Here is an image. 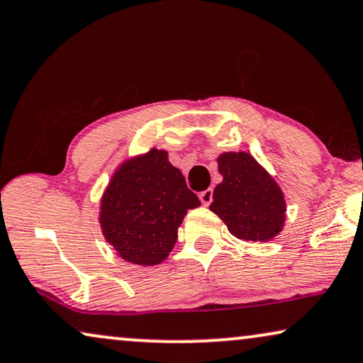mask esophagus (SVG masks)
I'll return each mask as SVG.
<instances>
[{"label":"esophagus","instance_id":"34e87169","mask_svg":"<svg viewBox=\"0 0 363 363\" xmlns=\"http://www.w3.org/2000/svg\"><path fill=\"white\" fill-rule=\"evenodd\" d=\"M212 196H214V191L206 189V191H202L201 194H199V199H201V202L204 206H209L211 202H212Z\"/></svg>","mask_w":363,"mask_h":363}]
</instances>
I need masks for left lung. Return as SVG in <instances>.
<instances>
[{
    "label": "left lung",
    "mask_w": 363,
    "mask_h": 363,
    "mask_svg": "<svg viewBox=\"0 0 363 363\" xmlns=\"http://www.w3.org/2000/svg\"><path fill=\"white\" fill-rule=\"evenodd\" d=\"M217 164L222 182L209 209L238 239L265 242L275 238L286 222V201L277 182L247 152H224Z\"/></svg>",
    "instance_id": "left-lung-1"
}]
</instances>
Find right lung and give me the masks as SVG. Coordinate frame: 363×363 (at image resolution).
I'll use <instances>...</instances> for the list:
<instances>
[{
  "label": "right lung",
  "mask_w": 363,
  "mask_h": 363,
  "mask_svg": "<svg viewBox=\"0 0 363 363\" xmlns=\"http://www.w3.org/2000/svg\"><path fill=\"white\" fill-rule=\"evenodd\" d=\"M197 206L201 201L167 152L151 149L114 172L101 201V229L124 260L156 265L172 250L187 211Z\"/></svg>",
  "instance_id": "right-lung-1"
}]
</instances>
